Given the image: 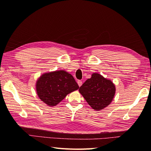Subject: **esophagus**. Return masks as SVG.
<instances>
[{
  "mask_svg": "<svg viewBox=\"0 0 151 151\" xmlns=\"http://www.w3.org/2000/svg\"><path fill=\"white\" fill-rule=\"evenodd\" d=\"M77 83H78V86H81V85L83 84V82H82V81H81V80H78V81H77Z\"/></svg>",
  "mask_w": 151,
  "mask_h": 151,
  "instance_id": "obj_1",
  "label": "esophagus"
}]
</instances>
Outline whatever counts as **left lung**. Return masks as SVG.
<instances>
[{
	"instance_id": "8db88e82",
	"label": "left lung",
	"mask_w": 151,
	"mask_h": 151,
	"mask_svg": "<svg viewBox=\"0 0 151 151\" xmlns=\"http://www.w3.org/2000/svg\"><path fill=\"white\" fill-rule=\"evenodd\" d=\"M79 92L92 109L99 111L111 103L115 96L116 87L111 80L94 73L80 87Z\"/></svg>"
}]
</instances>
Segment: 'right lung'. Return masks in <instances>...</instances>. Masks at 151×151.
Returning <instances> with one entry per match:
<instances>
[{"label": "right lung", "instance_id": "obj_1", "mask_svg": "<svg viewBox=\"0 0 151 151\" xmlns=\"http://www.w3.org/2000/svg\"><path fill=\"white\" fill-rule=\"evenodd\" d=\"M79 89L74 78L65 70L42 74L36 82L38 97L48 106H55L67 95Z\"/></svg>", "mask_w": 151, "mask_h": 151}]
</instances>
